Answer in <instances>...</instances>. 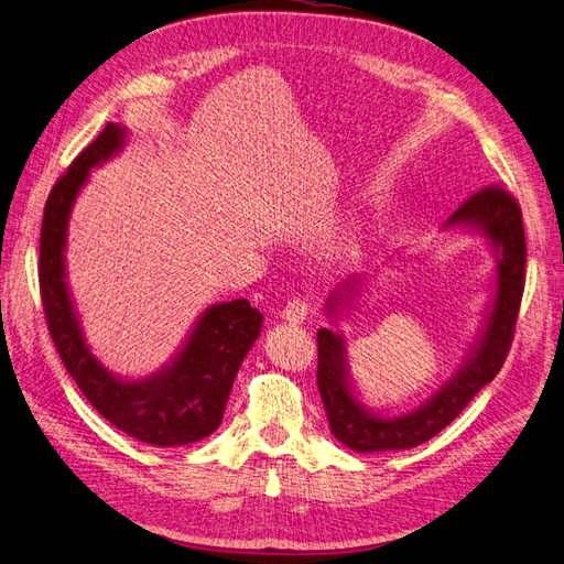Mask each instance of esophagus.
<instances>
[{
  "label": "esophagus",
  "instance_id": "esophagus-1",
  "mask_svg": "<svg viewBox=\"0 0 564 564\" xmlns=\"http://www.w3.org/2000/svg\"><path fill=\"white\" fill-rule=\"evenodd\" d=\"M305 317H308V303H305V301L294 299V301H289L284 305L282 319H286L289 324H301Z\"/></svg>",
  "mask_w": 564,
  "mask_h": 564
}]
</instances>
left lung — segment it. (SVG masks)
Masks as SVG:
<instances>
[{"label":"left lung","mask_w":564,"mask_h":564,"mask_svg":"<svg viewBox=\"0 0 564 564\" xmlns=\"http://www.w3.org/2000/svg\"><path fill=\"white\" fill-rule=\"evenodd\" d=\"M442 232L482 237L494 261V278L473 346L449 381L442 383L431 398L398 414L367 406L352 381L346 336L327 327L317 329V386L324 412L334 437L352 452H398L423 445L447 429L506 362L524 292L527 253L518 202L501 187H485L460 204L445 220ZM365 280V275L348 278L329 294L324 315L334 327L340 317H348L357 308Z\"/></svg>","instance_id":"8db88e82"}]
</instances>
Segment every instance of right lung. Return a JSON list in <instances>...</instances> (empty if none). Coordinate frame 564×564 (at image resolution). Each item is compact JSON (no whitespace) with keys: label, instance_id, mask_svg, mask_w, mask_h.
<instances>
[{"label":"right lung","instance_id":"right-lung-1","mask_svg":"<svg viewBox=\"0 0 564 564\" xmlns=\"http://www.w3.org/2000/svg\"><path fill=\"white\" fill-rule=\"evenodd\" d=\"M127 135V127L110 122L51 191L40 240L42 303L61 360L96 412L145 445L181 447L209 437L224 421L237 369L261 336L263 315L247 299L212 303L172 360L148 377H119L98 360L67 282V228L91 169L117 158Z\"/></svg>","mask_w":564,"mask_h":564}]
</instances>
